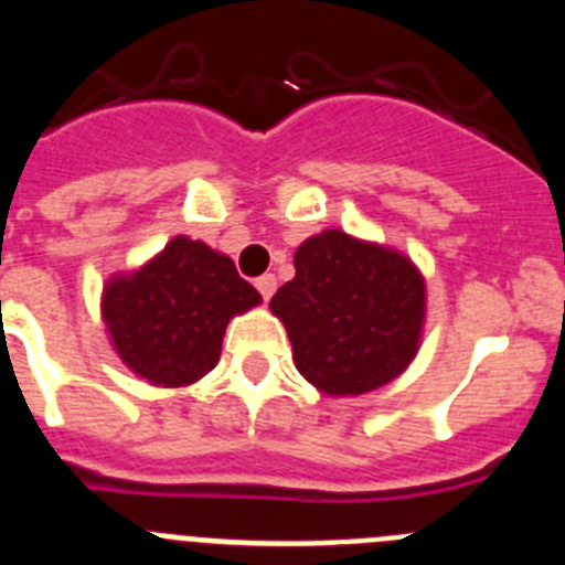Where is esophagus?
Masks as SVG:
<instances>
[{
  "label": "esophagus",
  "mask_w": 565,
  "mask_h": 565,
  "mask_svg": "<svg viewBox=\"0 0 565 565\" xmlns=\"http://www.w3.org/2000/svg\"><path fill=\"white\" fill-rule=\"evenodd\" d=\"M254 286H257V291L263 294V299L268 302V299L274 297V291H277V277H274V274H263V277H257Z\"/></svg>",
  "instance_id": "1"
}]
</instances>
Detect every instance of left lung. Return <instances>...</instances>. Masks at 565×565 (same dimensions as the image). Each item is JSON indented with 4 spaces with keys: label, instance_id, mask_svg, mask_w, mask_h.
Instances as JSON below:
<instances>
[{
    "label": "left lung",
    "instance_id": "1",
    "mask_svg": "<svg viewBox=\"0 0 565 565\" xmlns=\"http://www.w3.org/2000/svg\"><path fill=\"white\" fill-rule=\"evenodd\" d=\"M294 268L268 308L286 326L297 371L319 393L362 396L411 367L427 286L407 254L326 228L297 248Z\"/></svg>",
    "mask_w": 565,
    "mask_h": 565
}]
</instances>
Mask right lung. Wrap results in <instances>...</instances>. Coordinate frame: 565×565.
<instances>
[{
  "instance_id": "1",
  "label": "right lung",
  "mask_w": 565,
  "mask_h": 565,
  "mask_svg": "<svg viewBox=\"0 0 565 565\" xmlns=\"http://www.w3.org/2000/svg\"><path fill=\"white\" fill-rule=\"evenodd\" d=\"M259 302L232 257L178 234L143 266L104 282L102 319L135 376L152 387H189L221 362L228 322Z\"/></svg>"
}]
</instances>
